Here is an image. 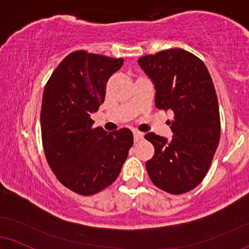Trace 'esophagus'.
<instances>
[{
  "label": "esophagus",
  "instance_id": "obj_1",
  "mask_svg": "<svg viewBox=\"0 0 249 249\" xmlns=\"http://www.w3.org/2000/svg\"><path fill=\"white\" fill-rule=\"evenodd\" d=\"M134 141L135 142H140V141L143 140V134L140 133V131H134Z\"/></svg>",
  "mask_w": 249,
  "mask_h": 249
}]
</instances>
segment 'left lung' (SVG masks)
<instances>
[{"mask_svg":"<svg viewBox=\"0 0 249 249\" xmlns=\"http://www.w3.org/2000/svg\"><path fill=\"white\" fill-rule=\"evenodd\" d=\"M155 85V104L172 110V141L149 133L155 156L145 162L155 186L170 194H183L201 183L219 143L220 119L217 94L205 64L181 48L139 59Z\"/></svg>","mask_w":249,"mask_h":249,"instance_id":"obj_1","label":"left lung"}]
</instances>
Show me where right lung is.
<instances>
[{"label":"right lung","mask_w":249,"mask_h":249,"mask_svg":"<svg viewBox=\"0 0 249 249\" xmlns=\"http://www.w3.org/2000/svg\"><path fill=\"white\" fill-rule=\"evenodd\" d=\"M122 59L77 51L52 73L42 96L41 137L48 165L63 186L93 195L119 177L133 133L127 128L107 133L93 128L91 114L105 99L107 79Z\"/></svg>","instance_id":"1"}]
</instances>
